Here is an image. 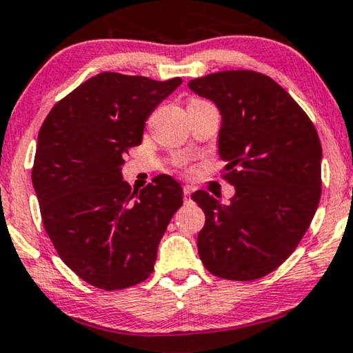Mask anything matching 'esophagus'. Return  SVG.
I'll use <instances>...</instances> for the list:
<instances>
[{"label":"esophagus","mask_w":353,"mask_h":353,"mask_svg":"<svg viewBox=\"0 0 353 353\" xmlns=\"http://www.w3.org/2000/svg\"><path fill=\"white\" fill-rule=\"evenodd\" d=\"M191 193H193V188H191V186H185V188H183V199H185V203H190L191 201Z\"/></svg>","instance_id":"1"}]
</instances>
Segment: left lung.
<instances>
[{
	"label": "left lung",
	"instance_id": "left-lung-1",
	"mask_svg": "<svg viewBox=\"0 0 353 353\" xmlns=\"http://www.w3.org/2000/svg\"><path fill=\"white\" fill-rule=\"evenodd\" d=\"M188 86L219 108L223 178L236 186L228 204L203 190L191 194L206 216L199 259L224 280H259L293 254L314 217L319 136L303 108L263 73L217 72Z\"/></svg>",
	"mask_w": 353,
	"mask_h": 353
}]
</instances>
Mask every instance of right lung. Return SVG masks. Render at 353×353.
I'll return each mask as SVG.
<instances>
[{
	"mask_svg": "<svg viewBox=\"0 0 353 353\" xmlns=\"http://www.w3.org/2000/svg\"><path fill=\"white\" fill-rule=\"evenodd\" d=\"M180 85V77L103 72L60 99L39 130L32 185L43 228L63 263L99 290L150 276L160 239L183 204L172 176L132 193L121 175L147 117Z\"/></svg>",
	"mask_w": 353,
	"mask_h": 353,
	"instance_id": "add662e5",
	"label": "right lung"
}]
</instances>
